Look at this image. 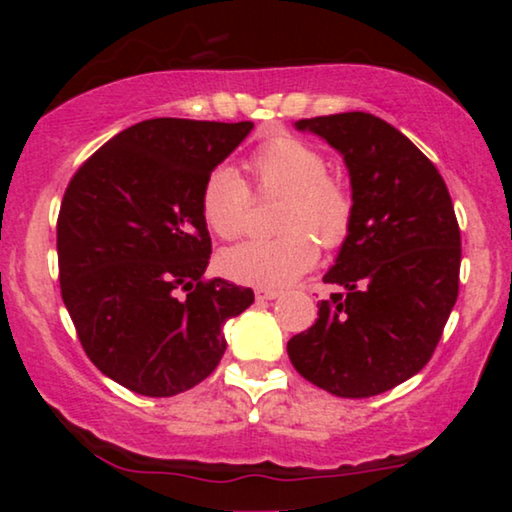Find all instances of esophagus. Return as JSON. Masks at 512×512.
I'll return each instance as SVG.
<instances>
[{
	"instance_id": "34e87169",
	"label": "esophagus",
	"mask_w": 512,
	"mask_h": 512,
	"mask_svg": "<svg viewBox=\"0 0 512 512\" xmlns=\"http://www.w3.org/2000/svg\"><path fill=\"white\" fill-rule=\"evenodd\" d=\"M254 293H256L258 303H265V300H275L279 296L277 289H263V286H261V289H256Z\"/></svg>"
}]
</instances>
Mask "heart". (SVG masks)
I'll use <instances>...</instances> for the list:
<instances>
[{"label":"heart","instance_id":"heart-1","mask_svg":"<svg viewBox=\"0 0 512 512\" xmlns=\"http://www.w3.org/2000/svg\"><path fill=\"white\" fill-rule=\"evenodd\" d=\"M247 170L261 195H284L277 212V237H261L230 247L219 256L228 279L254 286H284L317 261L319 245L338 249L354 226L356 202L347 181L328 172L317 146L291 135L272 137L251 153ZM251 191L233 167H216L200 191L202 219L221 240L247 233Z\"/></svg>","mask_w":512,"mask_h":512}]
</instances>
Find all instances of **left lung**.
Listing matches in <instances>:
<instances>
[{
  "mask_svg": "<svg viewBox=\"0 0 512 512\" xmlns=\"http://www.w3.org/2000/svg\"><path fill=\"white\" fill-rule=\"evenodd\" d=\"M345 158L354 226L324 282L340 286L286 345L307 382L340 398L384 394L431 361L459 296L461 233L436 165L363 111L303 118Z\"/></svg>",
  "mask_w": 512,
  "mask_h": 512,
  "instance_id": "1",
  "label": "left lung"
}]
</instances>
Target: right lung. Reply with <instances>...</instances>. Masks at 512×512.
I'll use <instances>...</instances> for the list:
<instances>
[{"label": "right lung", "instance_id": "obj_1", "mask_svg": "<svg viewBox=\"0 0 512 512\" xmlns=\"http://www.w3.org/2000/svg\"><path fill=\"white\" fill-rule=\"evenodd\" d=\"M254 123L151 118L118 132L69 181L58 214L60 291L104 375L163 398L214 373L223 324L254 291L207 279V174Z\"/></svg>", "mask_w": 512, "mask_h": 512}]
</instances>
